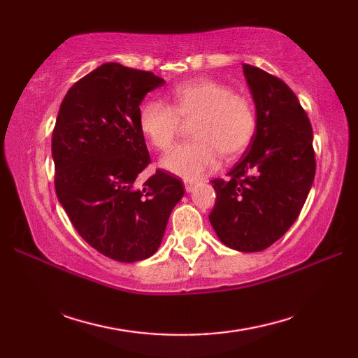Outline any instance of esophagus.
I'll use <instances>...</instances> for the list:
<instances>
[{"label": "esophagus", "mask_w": 358, "mask_h": 358, "mask_svg": "<svg viewBox=\"0 0 358 358\" xmlns=\"http://www.w3.org/2000/svg\"><path fill=\"white\" fill-rule=\"evenodd\" d=\"M185 187H186V192H192L195 189V183H192V181H185Z\"/></svg>", "instance_id": "obj_1"}]
</instances>
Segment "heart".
Here are the masks:
<instances>
[{
	"label": "heart",
	"mask_w": 358,
	"mask_h": 358,
	"mask_svg": "<svg viewBox=\"0 0 358 358\" xmlns=\"http://www.w3.org/2000/svg\"><path fill=\"white\" fill-rule=\"evenodd\" d=\"M195 140L172 149L162 158V166L187 181L215 171L220 157L232 159L246 150L254 138L257 115L248 96L212 78H199L173 89L172 106L159 100L141 104L138 123L152 146L169 149L181 120H193Z\"/></svg>",
	"instance_id": "obj_1"
}]
</instances>
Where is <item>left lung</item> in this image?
I'll list each match as a JSON object with an SVG mask.
<instances>
[{
    "mask_svg": "<svg viewBox=\"0 0 358 358\" xmlns=\"http://www.w3.org/2000/svg\"><path fill=\"white\" fill-rule=\"evenodd\" d=\"M257 115L254 138L229 180H212L217 192L209 215L217 237L240 252H260L294 224L313 187V126L286 83L243 64Z\"/></svg>",
    "mask_w": 358,
    "mask_h": 358,
    "instance_id": "obj_1",
    "label": "left lung"
}]
</instances>
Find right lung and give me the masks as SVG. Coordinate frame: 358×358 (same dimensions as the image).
Returning a JSON list of instances; mask_svg holds the SVG:
<instances>
[{"label":"right lung","instance_id":"add662e5","mask_svg":"<svg viewBox=\"0 0 358 358\" xmlns=\"http://www.w3.org/2000/svg\"><path fill=\"white\" fill-rule=\"evenodd\" d=\"M164 83L152 72L101 64L69 89L53 129L58 201L90 246L121 263L157 252L185 195L181 181L164 171L134 187L150 163L140 104Z\"/></svg>","mask_w":358,"mask_h":358}]
</instances>
